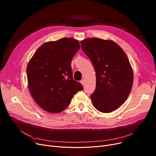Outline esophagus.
Returning <instances> with one entry per match:
<instances>
[{
    "label": "esophagus",
    "instance_id": "34e87169",
    "mask_svg": "<svg viewBox=\"0 0 156 156\" xmlns=\"http://www.w3.org/2000/svg\"><path fill=\"white\" fill-rule=\"evenodd\" d=\"M80 83L83 85H84V80H81L80 81Z\"/></svg>",
    "mask_w": 156,
    "mask_h": 156
}]
</instances>
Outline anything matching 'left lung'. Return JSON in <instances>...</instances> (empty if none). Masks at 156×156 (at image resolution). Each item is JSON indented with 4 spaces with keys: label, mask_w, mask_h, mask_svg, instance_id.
I'll return each mask as SVG.
<instances>
[{
    "label": "left lung",
    "mask_w": 156,
    "mask_h": 156,
    "mask_svg": "<svg viewBox=\"0 0 156 156\" xmlns=\"http://www.w3.org/2000/svg\"><path fill=\"white\" fill-rule=\"evenodd\" d=\"M81 45L96 72V88L90 95L94 106L101 112L116 110L126 101L133 85V73L127 55L109 40L86 38Z\"/></svg>",
    "instance_id": "obj_1"
}]
</instances>
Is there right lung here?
<instances>
[{"instance_id":"1","label":"right lung","mask_w":156,"mask_h":156,"mask_svg":"<svg viewBox=\"0 0 156 156\" xmlns=\"http://www.w3.org/2000/svg\"><path fill=\"white\" fill-rule=\"evenodd\" d=\"M80 48L77 40L63 38L41 45L29 61L28 88L40 107L58 113L69 105L73 97L83 89L73 79L71 62Z\"/></svg>"}]
</instances>
